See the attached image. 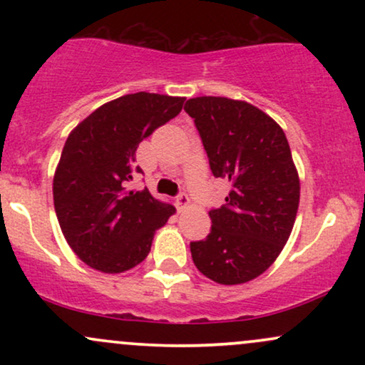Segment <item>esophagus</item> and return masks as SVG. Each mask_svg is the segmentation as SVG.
<instances>
[{"mask_svg": "<svg viewBox=\"0 0 365 365\" xmlns=\"http://www.w3.org/2000/svg\"><path fill=\"white\" fill-rule=\"evenodd\" d=\"M175 204H177L178 209H185L188 207V204H190V197H188L185 192H182V194H178L177 199H175Z\"/></svg>", "mask_w": 365, "mask_h": 365, "instance_id": "esophagus-1", "label": "esophagus"}]
</instances>
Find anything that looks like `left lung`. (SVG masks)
<instances>
[{"instance_id":"obj_1","label":"left lung","mask_w":365,"mask_h":365,"mask_svg":"<svg viewBox=\"0 0 365 365\" xmlns=\"http://www.w3.org/2000/svg\"><path fill=\"white\" fill-rule=\"evenodd\" d=\"M185 111L207 153L216 178L232 190L211 209V233L190 242L197 269L220 284L257 278L276 261L290 237L300 182L287 137L276 121L245 101L188 99Z\"/></svg>"}]
</instances>
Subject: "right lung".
Masks as SVG:
<instances>
[{"instance_id": "1", "label": "right lung", "mask_w": 365, "mask_h": 365, "mask_svg": "<svg viewBox=\"0 0 365 365\" xmlns=\"http://www.w3.org/2000/svg\"><path fill=\"white\" fill-rule=\"evenodd\" d=\"M185 98L135 92L103 104L72 130L54 171L58 223L78 259L123 273L148 257L154 232L175 207L130 190L135 150L145 137L178 115Z\"/></svg>"}]
</instances>
